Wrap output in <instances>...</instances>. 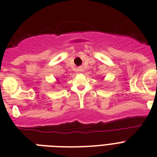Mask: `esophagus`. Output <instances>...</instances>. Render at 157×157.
<instances>
[{"label": "esophagus", "mask_w": 157, "mask_h": 157, "mask_svg": "<svg viewBox=\"0 0 157 157\" xmlns=\"http://www.w3.org/2000/svg\"><path fill=\"white\" fill-rule=\"evenodd\" d=\"M79 70H80V71H82V67H80V68H79Z\"/></svg>", "instance_id": "34e87169"}]
</instances>
